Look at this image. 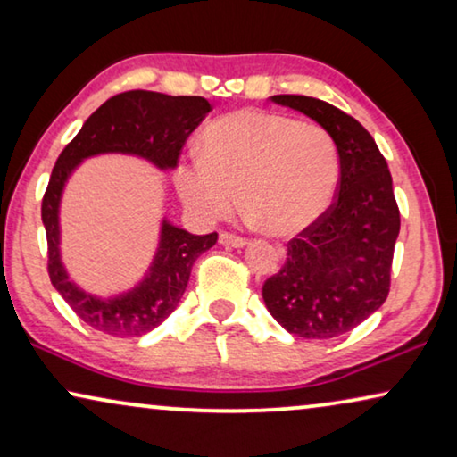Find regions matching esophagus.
Wrapping results in <instances>:
<instances>
[{
  "mask_svg": "<svg viewBox=\"0 0 457 457\" xmlns=\"http://www.w3.org/2000/svg\"><path fill=\"white\" fill-rule=\"evenodd\" d=\"M218 241H220V245H224V247H235V249L247 245V239H243V237H237L233 233H220Z\"/></svg>",
  "mask_w": 457,
  "mask_h": 457,
  "instance_id": "esophagus-1",
  "label": "esophagus"
}]
</instances>
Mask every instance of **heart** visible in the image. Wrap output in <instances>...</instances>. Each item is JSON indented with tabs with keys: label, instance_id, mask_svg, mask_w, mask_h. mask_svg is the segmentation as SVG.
Masks as SVG:
<instances>
[{
	"label": "heart",
	"instance_id": "obj_1",
	"mask_svg": "<svg viewBox=\"0 0 457 457\" xmlns=\"http://www.w3.org/2000/svg\"><path fill=\"white\" fill-rule=\"evenodd\" d=\"M339 185V154L327 130L268 112H233L208 124L199 160L183 162L177 187L204 220L241 202L270 235L303 233L327 214Z\"/></svg>",
	"mask_w": 457,
	"mask_h": 457
}]
</instances>
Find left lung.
I'll return each mask as SVG.
<instances>
[{
  "label": "left lung",
  "mask_w": 457,
  "mask_h": 457,
  "mask_svg": "<svg viewBox=\"0 0 457 457\" xmlns=\"http://www.w3.org/2000/svg\"><path fill=\"white\" fill-rule=\"evenodd\" d=\"M320 124L339 154L337 199L287 245L285 266L262 287L268 312L303 339H333L374 314L389 295L399 208L372 135L322 99L272 96Z\"/></svg>",
  "instance_id": "8db88e82"
}]
</instances>
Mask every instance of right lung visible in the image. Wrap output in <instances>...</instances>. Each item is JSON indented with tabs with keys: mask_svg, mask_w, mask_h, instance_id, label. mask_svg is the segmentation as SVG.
Wrapping results in <instances>:
<instances>
[{
	"mask_svg": "<svg viewBox=\"0 0 457 457\" xmlns=\"http://www.w3.org/2000/svg\"><path fill=\"white\" fill-rule=\"evenodd\" d=\"M210 110L208 99L197 96L120 93L87 118L55 162L41 204L49 280L74 314L99 333L139 337L160 327L177 310L195 260L214 247L218 235H193L164 216L154 260L139 283L116 295H96L74 283L62 262L60 204L68 179L87 158L104 154L135 155L162 172L174 170L187 137L199 127Z\"/></svg>",
	"mask_w": 457,
	"mask_h": 457,
	"instance_id": "right-lung-1",
	"label": "right lung"
}]
</instances>
